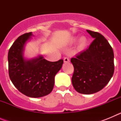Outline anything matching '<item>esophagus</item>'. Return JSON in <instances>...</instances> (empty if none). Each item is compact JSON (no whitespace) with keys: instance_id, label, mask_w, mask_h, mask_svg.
I'll list each match as a JSON object with an SVG mask.
<instances>
[{"instance_id":"34e87169","label":"esophagus","mask_w":121,"mask_h":121,"mask_svg":"<svg viewBox=\"0 0 121 121\" xmlns=\"http://www.w3.org/2000/svg\"><path fill=\"white\" fill-rule=\"evenodd\" d=\"M64 61L65 63H67V62H70V59L68 58V57H65V58L64 59Z\"/></svg>"}]
</instances>
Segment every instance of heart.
Listing matches in <instances>:
<instances>
[{
  "label": "heart",
  "mask_w": 121,
  "mask_h": 121,
  "mask_svg": "<svg viewBox=\"0 0 121 121\" xmlns=\"http://www.w3.org/2000/svg\"><path fill=\"white\" fill-rule=\"evenodd\" d=\"M77 40V38L74 37L71 40V42H74ZM88 44V40L85 37H81L78 42V48L79 50H84Z\"/></svg>",
  "instance_id": "obj_1"
}]
</instances>
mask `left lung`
Wrapping results in <instances>:
<instances>
[{
  "label": "left lung",
  "mask_w": 121,
  "mask_h": 121,
  "mask_svg": "<svg viewBox=\"0 0 121 121\" xmlns=\"http://www.w3.org/2000/svg\"><path fill=\"white\" fill-rule=\"evenodd\" d=\"M94 40L88 48L71 59L74 67L71 81L76 91L90 95L101 90L115 70L114 53L108 42L98 32L86 30Z\"/></svg>",
  "instance_id": "left-lung-1"
}]
</instances>
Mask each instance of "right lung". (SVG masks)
<instances>
[{"label":"right lung","mask_w":121,"mask_h":121,"mask_svg":"<svg viewBox=\"0 0 121 121\" xmlns=\"http://www.w3.org/2000/svg\"><path fill=\"white\" fill-rule=\"evenodd\" d=\"M31 35L30 32L20 36L9 48L8 72L11 81L20 92L31 98H40L53 90L54 77L62 68L64 60L50 62L42 56L25 60L23 47Z\"/></svg>","instance_id":"right-lung-1"}]
</instances>
